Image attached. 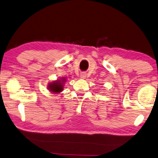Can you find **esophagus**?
I'll list each match as a JSON object with an SVG mask.
<instances>
[{"mask_svg": "<svg viewBox=\"0 0 158 158\" xmlns=\"http://www.w3.org/2000/svg\"><path fill=\"white\" fill-rule=\"evenodd\" d=\"M85 77H86V73H82L81 74V77L82 79H85Z\"/></svg>", "mask_w": 158, "mask_h": 158, "instance_id": "34e87169", "label": "esophagus"}]
</instances>
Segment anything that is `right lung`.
I'll list each match as a JSON object with an SVG mask.
<instances>
[{
	"label": "right lung",
	"instance_id": "1",
	"mask_svg": "<svg viewBox=\"0 0 158 158\" xmlns=\"http://www.w3.org/2000/svg\"><path fill=\"white\" fill-rule=\"evenodd\" d=\"M66 81V78L65 77H61L56 81H53L52 82H49L48 84V89L49 92L52 94H60L64 90V85Z\"/></svg>",
	"mask_w": 158,
	"mask_h": 158
}]
</instances>
